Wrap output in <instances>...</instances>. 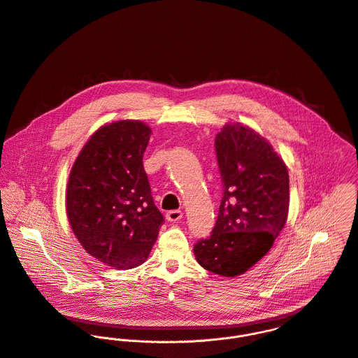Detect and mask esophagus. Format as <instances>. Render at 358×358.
Instances as JSON below:
<instances>
[{
    "label": "esophagus",
    "instance_id": "esophagus-1",
    "mask_svg": "<svg viewBox=\"0 0 358 358\" xmlns=\"http://www.w3.org/2000/svg\"><path fill=\"white\" fill-rule=\"evenodd\" d=\"M166 218L169 221H178L180 218H182V212L181 210H169L166 213Z\"/></svg>",
    "mask_w": 358,
    "mask_h": 358
}]
</instances>
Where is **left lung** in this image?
<instances>
[{"label":"left lung","mask_w":358,"mask_h":358,"mask_svg":"<svg viewBox=\"0 0 358 358\" xmlns=\"http://www.w3.org/2000/svg\"><path fill=\"white\" fill-rule=\"evenodd\" d=\"M222 198L210 236L194 245L198 263L222 277L239 275L273 246L289 210L284 160L262 136L227 124L215 136Z\"/></svg>","instance_id":"obj_1"}]
</instances>
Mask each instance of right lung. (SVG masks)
<instances>
[{"label": "right lung", "instance_id": "1", "mask_svg": "<svg viewBox=\"0 0 358 358\" xmlns=\"http://www.w3.org/2000/svg\"><path fill=\"white\" fill-rule=\"evenodd\" d=\"M149 134L141 122L101 127L77 156L68 182L74 235L91 256L119 270L146 260L164 222L143 170Z\"/></svg>", "mask_w": 358, "mask_h": 358}]
</instances>
